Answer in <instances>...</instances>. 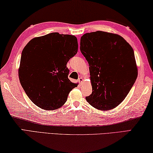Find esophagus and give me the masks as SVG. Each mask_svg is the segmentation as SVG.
<instances>
[{"label":"esophagus","mask_w":153,"mask_h":153,"mask_svg":"<svg viewBox=\"0 0 153 153\" xmlns=\"http://www.w3.org/2000/svg\"><path fill=\"white\" fill-rule=\"evenodd\" d=\"M83 80H84V79H83V78H82V77H80L78 81H79V82H82V81H83Z\"/></svg>","instance_id":"34e87169"}]
</instances>
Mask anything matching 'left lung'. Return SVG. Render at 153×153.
I'll list each match as a JSON object with an SVG mask.
<instances>
[{"label":"left lung","instance_id":"left-lung-1","mask_svg":"<svg viewBox=\"0 0 153 153\" xmlns=\"http://www.w3.org/2000/svg\"><path fill=\"white\" fill-rule=\"evenodd\" d=\"M80 50L89 65L92 93L86 100L100 110L120 105L138 76L134 53L119 35L97 31L81 37Z\"/></svg>","mask_w":153,"mask_h":153}]
</instances>
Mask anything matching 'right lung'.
<instances>
[{"instance_id": "obj_1", "label": "right lung", "mask_w": 153, "mask_h": 153, "mask_svg": "<svg viewBox=\"0 0 153 153\" xmlns=\"http://www.w3.org/2000/svg\"><path fill=\"white\" fill-rule=\"evenodd\" d=\"M78 52L76 37L57 32L34 37L23 48L19 68L21 85L30 100L45 110L61 108L78 83L68 78L66 64Z\"/></svg>"}]
</instances>
